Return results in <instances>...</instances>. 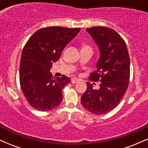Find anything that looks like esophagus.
I'll return each mask as SVG.
<instances>
[{
    "label": "esophagus",
    "mask_w": 148,
    "mask_h": 148,
    "mask_svg": "<svg viewBox=\"0 0 148 148\" xmlns=\"http://www.w3.org/2000/svg\"><path fill=\"white\" fill-rule=\"evenodd\" d=\"M80 81V80L79 79H77V78H72V84H76V83H79Z\"/></svg>",
    "instance_id": "1"
}]
</instances>
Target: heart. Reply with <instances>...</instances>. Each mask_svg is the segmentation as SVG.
Listing matches in <instances>:
<instances>
[{"mask_svg": "<svg viewBox=\"0 0 148 148\" xmlns=\"http://www.w3.org/2000/svg\"><path fill=\"white\" fill-rule=\"evenodd\" d=\"M88 47V46H87V45H84V46H83V47Z\"/></svg>", "mask_w": 148, "mask_h": 148, "instance_id": "b5f03b06", "label": "heart"}]
</instances>
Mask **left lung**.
Masks as SVG:
<instances>
[{
	"instance_id": "obj_1",
	"label": "left lung",
	"mask_w": 148,
	"mask_h": 148,
	"mask_svg": "<svg viewBox=\"0 0 148 148\" xmlns=\"http://www.w3.org/2000/svg\"><path fill=\"white\" fill-rule=\"evenodd\" d=\"M86 30L100 53L97 70L89 78L95 82L99 81L100 84L99 89L94 90L92 84L86 83L81 103L93 114H105L118 106L126 92L130 76V56L126 43L114 30L96 26Z\"/></svg>"
}]
</instances>
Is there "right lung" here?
<instances>
[{"label":"right lung","instance_id":"right-lung-1","mask_svg":"<svg viewBox=\"0 0 148 148\" xmlns=\"http://www.w3.org/2000/svg\"><path fill=\"white\" fill-rule=\"evenodd\" d=\"M80 30L58 26L40 28L23 47L19 68L20 86L28 103L37 111H50L62 102V90L71 79L64 75L56 79L50 69Z\"/></svg>","mask_w":148,"mask_h":148}]
</instances>
